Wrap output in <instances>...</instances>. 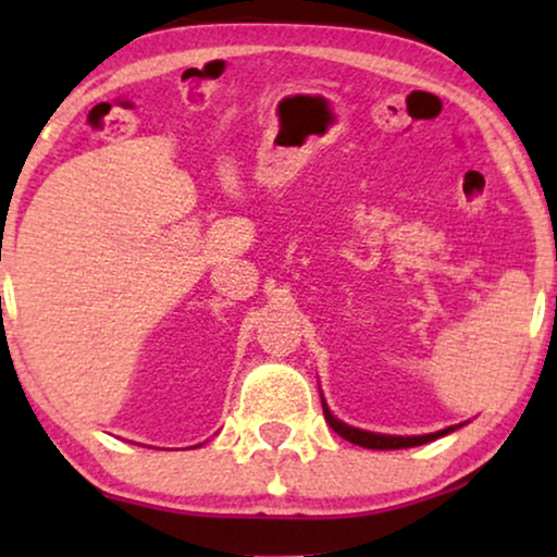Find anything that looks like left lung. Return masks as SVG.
<instances>
[{
  "instance_id": "left-lung-1",
  "label": "left lung",
  "mask_w": 557,
  "mask_h": 557,
  "mask_svg": "<svg viewBox=\"0 0 557 557\" xmlns=\"http://www.w3.org/2000/svg\"><path fill=\"white\" fill-rule=\"evenodd\" d=\"M324 406V418L326 423L332 425L334 433H339L342 438H347L349 444H357L362 448H380V451H391V448H413V446H423L429 444V441H436L441 436H446V433H451L459 429V425H451V429H444L438 433H425V436H387V433H370V431H360V429H352V425L342 423L339 418H334L330 413V408H326V403L322 400Z\"/></svg>"
}]
</instances>
